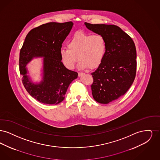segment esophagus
<instances>
[{"label":"esophagus","mask_w":160,"mask_h":160,"mask_svg":"<svg viewBox=\"0 0 160 160\" xmlns=\"http://www.w3.org/2000/svg\"><path fill=\"white\" fill-rule=\"evenodd\" d=\"M83 74V73H82V72H78V76L79 77L82 76Z\"/></svg>","instance_id":"1"}]
</instances>
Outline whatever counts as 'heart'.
<instances>
[{
    "label": "heart",
    "mask_w": 160,
    "mask_h": 160,
    "mask_svg": "<svg viewBox=\"0 0 160 160\" xmlns=\"http://www.w3.org/2000/svg\"><path fill=\"white\" fill-rule=\"evenodd\" d=\"M106 47V39L102 35L78 32L69 40L68 48L60 50L61 61L69 69L75 68L78 60L81 68H96L104 60Z\"/></svg>",
    "instance_id": "heart-1"
}]
</instances>
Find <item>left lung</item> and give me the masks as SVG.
<instances>
[{
	"label": "left lung",
	"instance_id": "1",
	"mask_svg": "<svg viewBox=\"0 0 160 160\" xmlns=\"http://www.w3.org/2000/svg\"><path fill=\"white\" fill-rule=\"evenodd\" d=\"M86 28L102 35L106 41L104 60L91 74L92 94L101 104H108L123 95L133 83L137 68L136 48L132 38L113 24L85 22Z\"/></svg>",
	"mask_w": 160,
	"mask_h": 160
}]
</instances>
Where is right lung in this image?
Here are the masks:
<instances>
[{"instance_id": "obj_1", "label": "right lung", "mask_w": 160, "mask_h": 160, "mask_svg": "<svg viewBox=\"0 0 160 160\" xmlns=\"http://www.w3.org/2000/svg\"><path fill=\"white\" fill-rule=\"evenodd\" d=\"M73 26L72 22H50L32 29L20 50L19 66L22 82L28 92L45 104H58L65 98L69 85L78 73L69 70L61 62L62 44ZM34 57H44L43 80L31 82L27 75V64Z\"/></svg>"}]
</instances>
